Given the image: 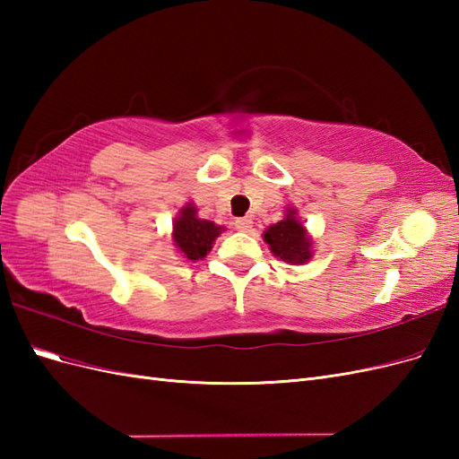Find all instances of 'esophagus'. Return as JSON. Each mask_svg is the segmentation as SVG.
<instances>
[{
  "label": "esophagus",
  "mask_w": 459,
  "mask_h": 459,
  "mask_svg": "<svg viewBox=\"0 0 459 459\" xmlns=\"http://www.w3.org/2000/svg\"><path fill=\"white\" fill-rule=\"evenodd\" d=\"M233 226H235V230H238V231H251V228H253V220L248 218V216L235 218Z\"/></svg>",
  "instance_id": "34e87169"
}]
</instances>
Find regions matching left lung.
I'll return each mask as SVG.
<instances>
[{"instance_id":"8db88e82","label":"left lung","mask_w":459,"mask_h":459,"mask_svg":"<svg viewBox=\"0 0 459 459\" xmlns=\"http://www.w3.org/2000/svg\"><path fill=\"white\" fill-rule=\"evenodd\" d=\"M264 239L270 245V251L283 262L302 264L308 262L312 256L307 230L295 218V211H289L285 220L277 221V224L264 231Z\"/></svg>"}]
</instances>
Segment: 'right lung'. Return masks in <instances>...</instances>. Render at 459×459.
Segmentation results:
<instances>
[{"label":"right lung","mask_w":459,"mask_h":459,"mask_svg":"<svg viewBox=\"0 0 459 459\" xmlns=\"http://www.w3.org/2000/svg\"><path fill=\"white\" fill-rule=\"evenodd\" d=\"M195 206H184L182 214L174 221V243L189 260H199L206 256L212 248L214 239L220 235L221 228L214 221L199 220L195 214Z\"/></svg>","instance_id":"1"}]
</instances>
